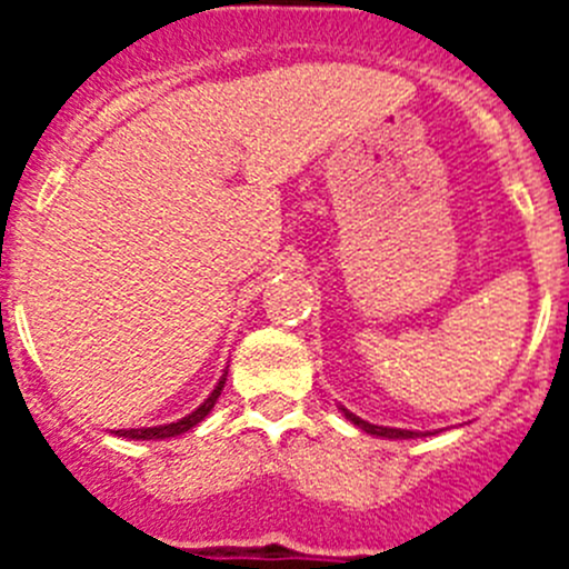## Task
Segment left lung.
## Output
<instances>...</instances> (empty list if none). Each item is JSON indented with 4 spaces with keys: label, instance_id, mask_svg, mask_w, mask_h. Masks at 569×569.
Wrapping results in <instances>:
<instances>
[{
    "label": "left lung",
    "instance_id": "8db88e82",
    "mask_svg": "<svg viewBox=\"0 0 569 569\" xmlns=\"http://www.w3.org/2000/svg\"><path fill=\"white\" fill-rule=\"evenodd\" d=\"M339 410L345 413L347 421H353L359 430H365V433L376 436V439H419V436H430V433H419V430H401V427H381V425H370V421L359 419L356 413H350L347 407L339 405Z\"/></svg>",
    "mask_w": 569,
    "mask_h": 569
}]
</instances>
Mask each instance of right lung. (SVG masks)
<instances>
[{
    "label": "right lung",
    "instance_id": "right-lung-1",
    "mask_svg": "<svg viewBox=\"0 0 569 569\" xmlns=\"http://www.w3.org/2000/svg\"><path fill=\"white\" fill-rule=\"evenodd\" d=\"M224 379H228V370L222 373V379L216 381L213 393L208 396V399L202 401V405L196 407L193 413L182 416L179 421H170V425H156V427H130V430H113L116 436H122V439H133V441H150V439H173V436H182L188 433V430H193L199 421H204V416L213 410V405L219 401V396H222V387H224Z\"/></svg>",
    "mask_w": 569,
    "mask_h": 569
}]
</instances>
